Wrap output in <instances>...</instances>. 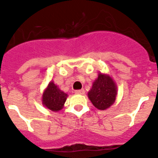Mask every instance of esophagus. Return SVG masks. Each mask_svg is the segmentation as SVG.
I'll return each instance as SVG.
<instances>
[{
	"mask_svg": "<svg viewBox=\"0 0 158 158\" xmlns=\"http://www.w3.org/2000/svg\"><path fill=\"white\" fill-rule=\"evenodd\" d=\"M76 94H81V95H83L85 93V90L84 89H79V90H76L74 92Z\"/></svg>",
	"mask_w": 158,
	"mask_h": 158,
	"instance_id": "1",
	"label": "esophagus"
}]
</instances>
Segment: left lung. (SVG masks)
<instances>
[{
  "label": "left lung",
  "mask_w": 158,
  "mask_h": 158,
  "mask_svg": "<svg viewBox=\"0 0 158 158\" xmlns=\"http://www.w3.org/2000/svg\"><path fill=\"white\" fill-rule=\"evenodd\" d=\"M117 89L112 78L106 74L99 73L98 78L93 82L91 90L88 93L93 105L100 110H105L115 102Z\"/></svg>",
  "instance_id": "obj_1"
}]
</instances>
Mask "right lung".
Returning a JSON list of instances; mask_svg holds the SVG:
<instances>
[{
    "label": "right lung",
    "instance_id": "1",
    "mask_svg": "<svg viewBox=\"0 0 158 158\" xmlns=\"http://www.w3.org/2000/svg\"><path fill=\"white\" fill-rule=\"evenodd\" d=\"M68 95L61 91L54 82H50L43 94V104L53 111H58L63 107Z\"/></svg>",
    "mask_w": 158,
    "mask_h": 158
}]
</instances>
